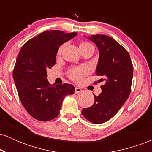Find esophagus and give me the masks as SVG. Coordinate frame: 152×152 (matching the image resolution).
<instances>
[{"instance_id": "34e87169", "label": "esophagus", "mask_w": 152, "mask_h": 152, "mask_svg": "<svg viewBox=\"0 0 152 152\" xmlns=\"http://www.w3.org/2000/svg\"><path fill=\"white\" fill-rule=\"evenodd\" d=\"M81 91H82V90L80 88H78V87H76V88H75V94L81 93Z\"/></svg>"}]
</instances>
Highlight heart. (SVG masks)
Here are the masks:
<instances>
[{
    "label": "heart",
    "mask_w": 152,
    "mask_h": 152,
    "mask_svg": "<svg viewBox=\"0 0 152 152\" xmlns=\"http://www.w3.org/2000/svg\"><path fill=\"white\" fill-rule=\"evenodd\" d=\"M92 45L90 43L86 42V41H83L80 43V48H86V47L88 46H91ZM64 47H65V43L62 44L61 46L58 48V55H60L61 54L63 50H64ZM88 69L85 66H79V67H73L70 69V70L69 71V76L71 79L74 80V81L78 82L81 81L82 78L83 76H85L86 75L88 74Z\"/></svg>",
    "instance_id": "heart-1"
}]
</instances>
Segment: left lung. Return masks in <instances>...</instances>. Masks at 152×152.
Returning <instances> with one entry per match:
<instances>
[{"mask_svg":"<svg viewBox=\"0 0 152 152\" xmlns=\"http://www.w3.org/2000/svg\"><path fill=\"white\" fill-rule=\"evenodd\" d=\"M96 45L99 51L96 74L102 93L94 95V104L83 108L81 114L95 124L111 118L126 102L131 93L133 65L129 53L118 42L106 35H92L88 38ZM97 83V82H96Z\"/></svg>","mask_w":152,"mask_h":152,"instance_id":"obj_1","label":"left lung"}]
</instances>
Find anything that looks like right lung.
<instances>
[{"instance_id":"1","label":"right lung","mask_w":152,"mask_h":152,"mask_svg":"<svg viewBox=\"0 0 152 152\" xmlns=\"http://www.w3.org/2000/svg\"><path fill=\"white\" fill-rule=\"evenodd\" d=\"M76 35L77 33L46 31L28 40L19 52L13 80L23 106L38 121L56 118L64 99L74 93L71 84L51 85L46 77L47 70L55 65L59 46Z\"/></svg>"}]
</instances>
